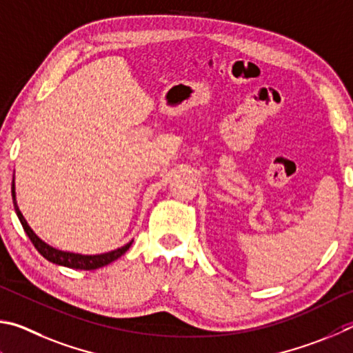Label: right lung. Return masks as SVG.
<instances>
[{"instance_id":"add662e5","label":"right lung","mask_w":353,"mask_h":353,"mask_svg":"<svg viewBox=\"0 0 353 353\" xmlns=\"http://www.w3.org/2000/svg\"><path fill=\"white\" fill-rule=\"evenodd\" d=\"M15 180H12V199H14V208L15 212L20 219V223L23 226L24 232L28 234V237L30 239V242L34 243L37 251L46 259V261L52 262L55 265H61V267L66 268H74V270H97L102 268L105 265H108L111 262H114L116 259H119L122 254H125V251L132 246L133 240H130L127 245L121 246V248L108 251V252H102V254H79V252H70V251H61L54 248V246L48 245L46 242L37 236L34 232L32 228L28 225L26 219L23 217V214L20 211V208L17 205V199H15Z\"/></svg>"}]
</instances>
